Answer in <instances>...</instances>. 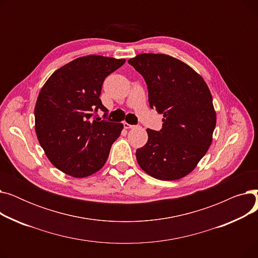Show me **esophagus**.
Returning a JSON list of instances; mask_svg holds the SVG:
<instances>
[{"label": "esophagus", "instance_id": "obj_1", "mask_svg": "<svg viewBox=\"0 0 258 258\" xmlns=\"http://www.w3.org/2000/svg\"><path fill=\"white\" fill-rule=\"evenodd\" d=\"M123 126H124V128H133L135 125H132V124L126 123V122H124V123H123Z\"/></svg>", "mask_w": 258, "mask_h": 258}]
</instances>
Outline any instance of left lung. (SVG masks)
<instances>
[{
    "instance_id": "8db88e82",
    "label": "left lung",
    "mask_w": 258,
    "mask_h": 258,
    "mask_svg": "<svg viewBox=\"0 0 258 258\" xmlns=\"http://www.w3.org/2000/svg\"><path fill=\"white\" fill-rule=\"evenodd\" d=\"M128 63L144 78L152 108L163 114L157 132L147 128L136 151L140 167L162 181L191 172L212 142L216 115L206 83L192 68L166 54L143 53Z\"/></svg>"
}]
</instances>
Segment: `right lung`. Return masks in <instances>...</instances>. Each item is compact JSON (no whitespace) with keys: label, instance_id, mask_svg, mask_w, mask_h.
I'll list each match as a JSON object with an SVG mask.
<instances>
[{"label":"right lung","instance_id":"add662e5","mask_svg":"<svg viewBox=\"0 0 258 258\" xmlns=\"http://www.w3.org/2000/svg\"><path fill=\"white\" fill-rule=\"evenodd\" d=\"M124 62L100 55L79 57L54 72L40 90L35 133L51 163L62 172L85 178L106 162L123 125L96 118L98 110L103 117L108 112L99 96L105 77Z\"/></svg>","mask_w":258,"mask_h":258}]
</instances>
